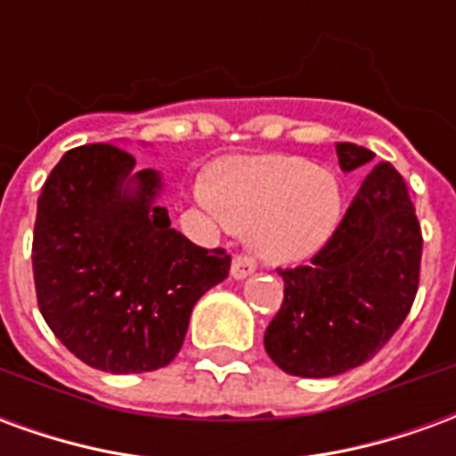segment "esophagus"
<instances>
[{
  "instance_id": "obj_1",
  "label": "esophagus",
  "mask_w": 456,
  "mask_h": 456,
  "mask_svg": "<svg viewBox=\"0 0 456 456\" xmlns=\"http://www.w3.org/2000/svg\"><path fill=\"white\" fill-rule=\"evenodd\" d=\"M254 271H256V261L251 256H247V254H239V256H234V261H232V276L237 278V281L251 276Z\"/></svg>"
}]
</instances>
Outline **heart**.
I'll return each instance as SVG.
<instances>
[{
    "label": "heart",
    "instance_id": "1",
    "mask_svg": "<svg viewBox=\"0 0 456 456\" xmlns=\"http://www.w3.org/2000/svg\"><path fill=\"white\" fill-rule=\"evenodd\" d=\"M195 200L212 222L251 227V244L276 264L313 256L335 234L342 192L335 175L296 156L237 159L200 183Z\"/></svg>",
    "mask_w": 456,
    "mask_h": 456
}]
</instances>
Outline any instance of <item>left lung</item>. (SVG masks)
<instances>
[{"mask_svg": "<svg viewBox=\"0 0 456 456\" xmlns=\"http://www.w3.org/2000/svg\"><path fill=\"white\" fill-rule=\"evenodd\" d=\"M337 156L346 173L373 159L356 143H337ZM420 256V222L405 180L391 163H379L310 264L278 268L286 288L264 335L268 356L303 379L369 362L411 313Z\"/></svg>", "mask_w": 456, "mask_h": 456, "instance_id": "obj_1", "label": "left lung"}]
</instances>
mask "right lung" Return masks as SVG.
I'll return each instance as SVG.
<instances>
[{
    "mask_svg": "<svg viewBox=\"0 0 456 456\" xmlns=\"http://www.w3.org/2000/svg\"><path fill=\"white\" fill-rule=\"evenodd\" d=\"M114 143L65 153L45 178L34 227V283L53 335L93 369L168 366L190 313L229 276L224 248H202L156 205L160 175Z\"/></svg>",
    "mask_w": 456,
    "mask_h": 456,
    "instance_id": "right-lung-1",
    "label": "right lung"
}]
</instances>
